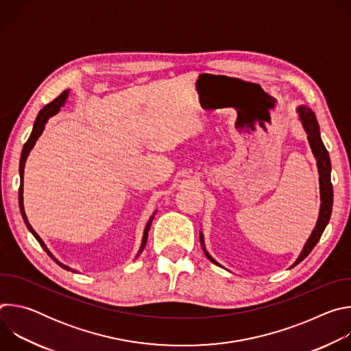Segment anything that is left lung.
I'll use <instances>...</instances> for the list:
<instances>
[{
	"instance_id": "obj_1",
	"label": "left lung",
	"mask_w": 351,
	"mask_h": 351,
	"mask_svg": "<svg viewBox=\"0 0 351 351\" xmlns=\"http://www.w3.org/2000/svg\"><path fill=\"white\" fill-rule=\"evenodd\" d=\"M300 114V119L303 122V126L308 134V141L311 145L313 153L317 158V165H318V171H319V186H321V211H319V218L317 222L315 229L313 230L310 239L307 240L302 254L298 256V258L295 260V263L293 264V267H295L297 264L302 263L311 252L313 248L317 245V243L319 241L329 219H330V214H332V206H333V186L330 182V158H329V153L328 149L325 148L322 140H321V134H319V125L318 121L315 118V114L313 112V110H310L308 107H300L298 110ZM199 241L203 244L204 248V241H203V234H199ZM204 253L207 256V258L214 263L215 265L221 267L204 248Z\"/></svg>"
}]
</instances>
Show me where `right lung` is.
<instances>
[{
	"mask_svg": "<svg viewBox=\"0 0 351 351\" xmlns=\"http://www.w3.org/2000/svg\"><path fill=\"white\" fill-rule=\"evenodd\" d=\"M68 98V91H64L62 94H60L54 101H51L49 104H47L40 112H38V115H37V118H36V122H34V126H33V130H32V133H30V137L27 138V141L25 143V145H23V149H22V156H21V162H19V173H21V186H19V208H21V214H22V218H23V221H25V223H26V226H27V229L32 232V234L37 239V241L40 243V245L45 250V253L51 257L60 267H62L64 269H68L69 271V267H66V265H64V264H61L57 258H54L53 257V254L48 252V248L45 247V244L43 243V240L38 237V234L33 230V228L30 226V223L27 222V218H26V214H25V208H23V169H25V162H26V158H27V156H29V153H30V149L33 148V145H34V143L37 141V138L40 137V134L43 133V130H44V125L47 123V121H48V118L49 117H53V115H56L58 111H60V108L64 106V103H65V99ZM153 218H154V215L148 219V222H147V225H145V229H144V234H143V241H141V245H140V250H138V253H137V256L136 257H138L140 254H141V252L144 250V247H145V243H147V237H148V230H149V226H152V222H153Z\"/></svg>",
	"mask_w": 351,
	"mask_h": 351,
	"instance_id": "1",
	"label": "right lung"
}]
</instances>
